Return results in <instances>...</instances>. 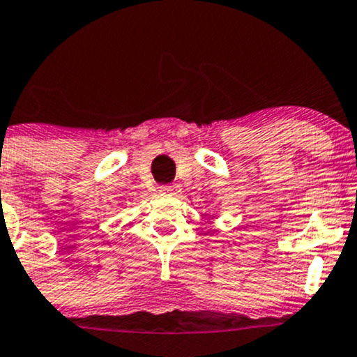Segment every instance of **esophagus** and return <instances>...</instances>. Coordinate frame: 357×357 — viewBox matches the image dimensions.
Segmentation results:
<instances>
[{"label":"esophagus","instance_id":"obj_1","mask_svg":"<svg viewBox=\"0 0 357 357\" xmlns=\"http://www.w3.org/2000/svg\"><path fill=\"white\" fill-rule=\"evenodd\" d=\"M159 193L162 195H178L179 193V186L178 185H166L159 188Z\"/></svg>","mask_w":357,"mask_h":357}]
</instances>
